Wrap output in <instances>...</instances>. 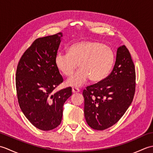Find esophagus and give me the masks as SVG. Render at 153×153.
<instances>
[{
    "instance_id": "esophagus-1",
    "label": "esophagus",
    "mask_w": 153,
    "mask_h": 153,
    "mask_svg": "<svg viewBox=\"0 0 153 153\" xmlns=\"http://www.w3.org/2000/svg\"><path fill=\"white\" fill-rule=\"evenodd\" d=\"M79 89L78 88H77V87H73L72 88V93H78L79 92Z\"/></svg>"
}]
</instances>
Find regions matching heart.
Here are the masks:
<instances>
[{"mask_svg": "<svg viewBox=\"0 0 153 153\" xmlns=\"http://www.w3.org/2000/svg\"><path fill=\"white\" fill-rule=\"evenodd\" d=\"M115 56L110 47L93 41L77 42L71 45L68 53L55 56L57 69L65 76H70L78 66L80 69L66 82L68 86L77 87L90 78L97 82L105 79L111 71Z\"/></svg>", "mask_w": 153, "mask_h": 153, "instance_id": "heart-1", "label": "heart"}]
</instances>
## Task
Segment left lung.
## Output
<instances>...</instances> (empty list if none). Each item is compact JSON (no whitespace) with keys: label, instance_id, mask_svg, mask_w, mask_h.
I'll return each mask as SVG.
<instances>
[{"label":"left lung","instance_id":"8db88e82","mask_svg":"<svg viewBox=\"0 0 153 153\" xmlns=\"http://www.w3.org/2000/svg\"><path fill=\"white\" fill-rule=\"evenodd\" d=\"M135 91V66L128 49L122 45L117 50L116 62L109 76L83 90L87 124L96 130L114 125L130 106Z\"/></svg>","mask_w":153,"mask_h":153}]
</instances>
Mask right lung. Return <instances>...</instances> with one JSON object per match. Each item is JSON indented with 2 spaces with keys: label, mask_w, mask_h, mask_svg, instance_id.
<instances>
[{
  "label": "right lung",
  "mask_w": 153,
  "mask_h": 153,
  "mask_svg": "<svg viewBox=\"0 0 153 153\" xmlns=\"http://www.w3.org/2000/svg\"><path fill=\"white\" fill-rule=\"evenodd\" d=\"M62 33L35 39L17 66L16 86L19 107L37 128L49 131L60 124L63 105L71 95L70 87L54 92L63 82L55 65Z\"/></svg>",
  "instance_id": "1"
}]
</instances>
